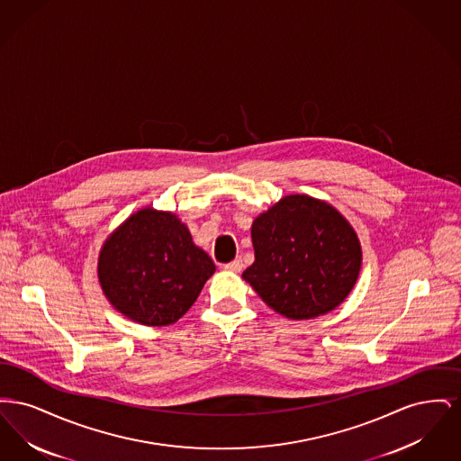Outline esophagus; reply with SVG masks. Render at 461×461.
Segmentation results:
<instances>
[{
    "instance_id": "obj_1",
    "label": "esophagus",
    "mask_w": 461,
    "mask_h": 461,
    "mask_svg": "<svg viewBox=\"0 0 461 461\" xmlns=\"http://www.w3.org/2000/svg\"><path fill=\"white\" fill-rule=\"evenodd\" d=\"M224 269H228L231 273H240L241 269H243V263H241L240 258H237L231 263L224 264Z\"/></svg>"
}]
</instances>
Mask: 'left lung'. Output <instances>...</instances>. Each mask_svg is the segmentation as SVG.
<instances>
[{
	"instance_id": "obj_1",
	"label": "left lung",
	"mask_w": 461,
	"mask_h": 461,
	"mask_svg": "<svg viewBox=\"0 0 461 461\" xmlns=\"http://www.w3.org/2000/svg\"><path fill=\"white\" fill-rule=\"evenodd\" d=\"M256 261L241 276L271 309L290 320L327 314L351 294L361 245L335 207L288 195L252 222Z\"/></svg>"
}]
</instances>
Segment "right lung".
I'll use <instances>...</instances> for the list:
<instances>
[{"mask_svg": "<svg viewBox=\"0 0 461 461\" xmlns=\"http://www.w3.org/2000/svg\"><path fill=\"white\" fill-rule=\"evenodd\" d=\"M214 271L186 224L152 207L124 221L98 258V280L110 304L147 327L177 321Z\"/></svg>", "mask_w": 461, "mask_h": 461, "instance_id": "1", "label": "right lung"}]
</instances>
